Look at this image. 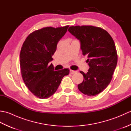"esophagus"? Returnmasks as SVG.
Instances as JSON below:
<instances>
[{
    "mask_svg": "<svg viewBox=\"0 0 131 131\" xmlns=\"http://www.w3.org/2000/svg\"><path fill=\"white\" fill-rule=\"evenodd\" d=\"M77 71H75V70H70V73L71 74H75L77 73Z\"/></svg>",
    "mask_w": 131,
    "mask_h": 131,
    "instance_id": "34e87169",
    "label": "esophagus"
}]
</instances>
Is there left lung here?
I'll use <instances>...</instances> for the list:
<instances>
[{"instance_id":"8db88e82","label":"left lung","mask_w":131,"mask_h":131,"mask_svg":"<svg viewBox=\"0 0 131 131\" xmlns=\"http://www.w3.org/2000/svg\"><path fill=\"white\" fill-rule=\"evenodd\" d=\"M68 31L80 41L83 55H87L90 69L80 71L84 79L78 85L79 90L88 96H96L109 84L117 64L115 45L110 35L100 27L70 26Z\"/></svg>"}]
</instances>
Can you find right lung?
Wrapping results in <instances>:
<instances>
[{"label":"right lung","instance_id":"1","mask_svg":"<svg viewBox=\"0 0 131 131\" xmlns=\"http://www.w3.org/2000/svg\"><path fill=\"white\" fill-rule=\"evenodd\" d=\"M69 25L54 28L47 27L31 33L25 40L19 55V65L25 84L39 99H47L58 88L69 69L54 71L52 56L58 41L65 34Z\"/></svg>","mask_w":131,"mask_h":131}]
</instances>
